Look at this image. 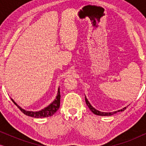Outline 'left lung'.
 <instances>
[{"instance_id": "left-lung-1", "label": "left lung", "mask_w": 146, "mask_h": 146, "mask_svg": "<svg viewBox=\"0 0 146 146\" xmlns=\"http://www.w3.org/2000/svg\"><path fill=\"white\" fill-rule=\"evenodd\" d=\"M85 100H86V104L88 108H90V110L92 111V112H93L94 114L96 115H102V116H103V115H111L113 114H114V113H117V112H119V111H124L125 109H126L127 107H125L123 108V109H121V110H119L117 111H113V112H102V111H100L98 110H96L92 106L90 105V104L89 103L88 100L86 98L85 96Z\"/></svg>"}]
</instances>
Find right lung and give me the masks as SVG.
I'll list each match as a JSON object with an SVG mask.
<instances>
[{
	"label": "right lung",
	"mask_w": 146,
	"mask_h": 146,
	"mask_svg": "<svg viewBox=\"0 0 146 146\" xmlns=\"http://www.w3.org/2000/svg\"><path fill=\"white\" fill-rule=\"evenodd\" d=\"M12 101L13 102V103L19 108L22 112L25 113L27 115L31 117H49L52 115L54 113L56 112V111L59 109L60 105V89L58 88V95L56 98L55 100L51 104H50L48 106L45 108L44 109L42 110L41 111H26L25 110H23L22 108H21L19 106H18L16 104L13 99H11Z\"/></svg>",
	"instance_id": "right-lung-1"
}]
</instances>
